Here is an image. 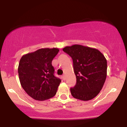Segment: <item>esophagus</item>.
Returning <instances> with one entry per match:
<instances>
[{
  "instance_id": "1",
  "label": "esophagus",
  "mask_w": 127,
  "mask_h": 127,
  "mask_svg": "<svg viewBox=\"0 0 127 127\" xmlns=\"http://www.w3.org/2000/svg\"><path fill=\"white\" fill-rule=\"evenodd\" d=\"M62 78H63V80H65V75H63L62 76Z\"/></svg>"
}]
</instances>
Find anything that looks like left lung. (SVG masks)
<instances>
[{
	"instance_id": "8db88e82",
	"label": "left lung",
	"mask_w": 127,
	"mask_h": 127,
	"mask_svg": "<svg viewBox=\"0 0 127 127\" xmlns=\"http://www.w3.org/2000/svg\"><path fill=\"white\" fill-rule=\"evenodd\" d=\"M63 51L72 57L76 84L70 88L74 98L88 101L103 88L107 76V60L98 49L81 45L65 46Z\"/></svg>"
}]
</instances>
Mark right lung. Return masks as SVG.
Here are the masks:
<instances>
[{"mask_svg":"<svg viewBox=\"0 0 127 127\" xmlns=\"http://www.w3.org/2000/svg\"><path fill=\"white\" fill-rule=\"evenodd\" d=\"M58 48H42L23 55L19 63L20 84L29 95L39 101L56 94L61 79L54 76L52 61Z\"/></svg>","mask_w":127,"mask_h":127,"instance_id":"add662e5","label":"right lung"}]
</instances>
